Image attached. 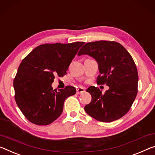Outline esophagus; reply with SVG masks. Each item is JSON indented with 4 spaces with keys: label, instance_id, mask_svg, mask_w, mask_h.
I'll return each instance as SVG.
<instances>
[{
    "label": "esophagus",
    "instance_id": "esophagus-1",
    "mask_svg": "<svg viewBox=\"0 0 155 155\" xmlns=\"http://www.w3.org/2000/svg\"><path fill=\"white\" fill-rule=\"evenodd\" d=\"M85 92V89L83 87H78L77 89V94H82L83 93Z\"/></svg>",
    "mask_w": 155,
    "mask_h": 155
}]
</instances>
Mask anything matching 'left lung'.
Here are the masks:
<instances>
[{
    "instance_id": "1",
    "label": "left lung",
    "mask_w": 155,
    "mask_h": 155,
    "mask_svg": "<svg viewBox=\"0 0 155 155\" xmlns=\"http://www.w3.org/2000/svg\"><path fill=\"white\" fill-rule=\"evenodd\" d=\"M82 54L92 57L98 64L97 84L109 87L104 94L97 87L88 88L91 101L84 107L85 111L101 122H112L123 117L138 92L139 76L132 56L119 43L109 41L87 43L78 55Z\"/></svg>"
}]
</instances>
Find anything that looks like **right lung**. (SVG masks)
<instances>
[{
	"instance_id": "1",
	"label": "right lung",
	"mask_w": 155,
	"mask_h": 155,
	"mask_svg": "<svg viewBox=\"0 0 155 155\" xmlns=\"http://www.w3.org/2000/svg\"><path fill=\"white\" fill-rule=\"evenodd\" d=\"M84 42L46 44L37 46L23 59L14 80L15 101L25 118L37 125L51 124L62 113L68 97L76 89L67 86L53 90L54 76L63 77Z\"/></svg>"
}]
</instances>
